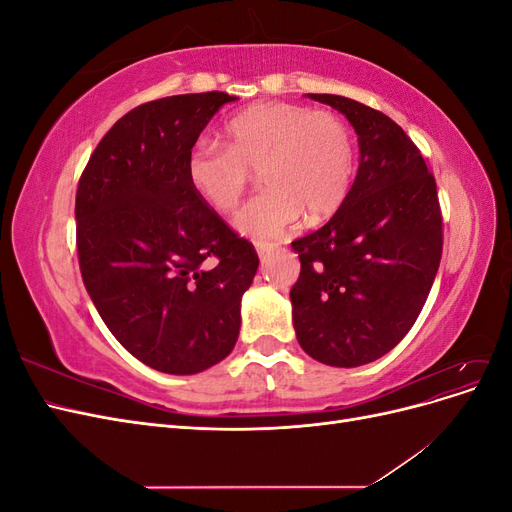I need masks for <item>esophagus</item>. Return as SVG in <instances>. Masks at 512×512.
<instances>
[{"label":"esophagus","mask_w":512,"mask_h":512,"mask_svg":"<svg viewBox=\"0 0 512 512\" xmlns=\"http://www.w3.org/2000/svg\"><path fill=\"white\" fill-rule=\"evenodd\" d=\"M275 247H277L275 243H265V241H258V243H256V252H258V256H260V258H265L267 254H271V252L275 250Z\"/></svg>","instance_id":"obj_1"}]
</instances>
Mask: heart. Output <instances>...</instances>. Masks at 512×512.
<instances>
[{
  "label": "heart",
  "instance_id": "heart-1",
  "mask_svg": "<svg viewBox=\"0 0 512 512\" xmlns=\"http://www.w3.org/2000/svg\"><path fill=\"white\" fill-rule=\"evenodd\" d=\"M356 164L350 128L329 111L290 102L243 108L224 128V147L196 143L185 160L192 190L218 213L235 211L254 173L262 190L235 218L252 239H271L297 222L327 220L344 205Z\"/></svg>",
  "mask_w": 512,
  "mask_h": 512
}]
</instances>
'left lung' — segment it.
Masks as SVG:
<instances>
[{"instance_id": "obj_1", "label": "left lung", "mask_w": 512, "mask_h": 512, "mask_svg": "<svg viewBox=\"0 0 512 512\" xmlns=\"http://www.w3.org/2000/svg\"><path fill=\"white\" fill-rule=\"evenodd\" d=\"M346 115L359 136V173L333 218L292 241L301 273L290 290L301 348L331 367L393 350L427 301L442 258L436 179L408 134L361 102L307 94Z\"/></svg>"}]
</instances>
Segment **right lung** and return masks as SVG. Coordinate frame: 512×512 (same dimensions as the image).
Instances as JSON below:
<instances>
[{
	"label": "right lung",
	"mask_w": 512,
	"mask_h": 512,
	"mask_svg": "<svg viewBox=\"0 0 512 512\" xmlns=\"http://www.w3.org/2000/svg\"><path fill=\"white\" fill-rule=\"evenodd\" d=\"M224 91L153 100L104 134L76 190L85 288L117 342L145 365L192 376L237 344L258 256L200 198L185 160Z\"/></svg>",
	"instance_id": "1"
}]
</instances>
